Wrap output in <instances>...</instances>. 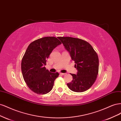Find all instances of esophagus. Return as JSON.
<instances>
[{"label":"esophagus","mask_w":121,"mask_h":121,"mask_svg":"<svg viewBox=\"0 0 121 121\" xmlns=\"http://www.w3.org/2000/svg\"><path fill=\"white\" fill-rule=\"evenodd\" d=\"M60 75H63V76H64L65 75H66V74L65 73H60Z\"/></svg>","instance_id":"34e87169"}]
</instances>
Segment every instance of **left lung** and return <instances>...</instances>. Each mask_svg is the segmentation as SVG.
<instances>
[{
  "mask_svg": "<svg viewBox=\"0 0 121 121\" xmlns=\"http://www.w3.org/2000/svg\"><path fill=\"white\" fill-rule=\"evenodd\" d=\"M65 49L75 61L77 75L71 74L73 80L67 84L69 89L76 92L89 89L95 81L98 73L99 60L92 46L81 39L58 37Z\"/></svg>",
  "mask_w": 121,
  "mask_h": 121,
  "instance_id": "left-lung-1",
  "label": "left lung"
}]
</instances>
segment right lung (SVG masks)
I'll return each mask as SVG.
<instances>
[{
  "label": "right lung",
  "mask_w": 121,
  "mask_h": 121,
  "mask_svg": "<svg viewBox=\"0 0 121 121\" xmlns=\"http://www.w3.org/2000/svg\"><path fill=\"white\" fill-rule=\"evenodd\" d=\"M55 37H45L31 42L22 60L21 69L24 79L33 92L45 94L52 90L58 73L46 69V60L56 47L61 44Z\"/></svg>",
  "instance_id": "obj_1"
}]
</instances>
